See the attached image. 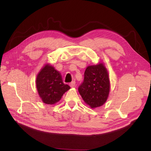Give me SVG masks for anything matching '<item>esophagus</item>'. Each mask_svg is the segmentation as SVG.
<instances>
[{
	"label": "esophagus",
	"instance_id": "1",
	"mask_svg": "<svg viewBox=\"0 0 151 151\" xmlns=\"http://www.w3.org/2000/svg\"><path fill=\"white\" fill-rule=\"evenodd\" d=\"M75 84H76L75 81H73L72 82H70V84H69V86H70V87H71V88H74V87H75V86H76Z\"/></svg>",
	"mask_w": 151,
	"mask_h": 151
}]
</instances>
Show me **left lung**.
<instances>
[{
    "label": "left lung",
    "instance_id": "obj_1",
    "mask_svg": "<svg viewBox=\"0 0 151 151\" xmlns=\"http://www.w3.org/2000/svg\"><path fill=\"white\" fill-rule=\"evenodd\" d=\"M110 91V78L104 64L101 62L88 66L84 82L78 88L85 103L91 108L100 107L106 102Z\"/></svg>",
    "mask_w": 151,
    "mask_h": 151
}]
</instances>
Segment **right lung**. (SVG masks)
I'll use <instances>...</instances> for the list:
<instances>
[{"mask_svg":"<svg viewBox=\"0 0 151 151\" xmlns=\"http://www.w3.org/2000/svg\"><path fill=\"white\" fill-rule=\"evenodd\" d=\"M37 93L45 104H54L70 89L64 84L62 75L50 63H47L38 73L36 81Z\"/></svg>","mask_w":151,"mask_h":151,"instance_id":"obj_1","label":"right lung"}]
</instances>
